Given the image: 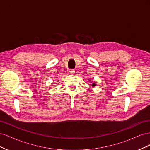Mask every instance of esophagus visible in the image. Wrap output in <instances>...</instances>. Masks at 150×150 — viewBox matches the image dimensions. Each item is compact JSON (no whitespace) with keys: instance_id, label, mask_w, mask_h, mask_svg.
Masks as SVG:
<instances>
[{"instance_id":"34e87169","label":"esophagus","mask_w":150,"mask_h":150,"mask_svg":"<svg viewBox=\"0 0 150 150\" xmlns=\"http://www.w3.org/2000/svg\"><path fill=\"white\" fill-rule=\"evenodd\" d=\"M74 72H75V71H74V69H71V70L69 71V73H70L71 74H74Z\"/></svg>"}]
</instances>
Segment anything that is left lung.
<instances>
[{"mask_svg":"<svg viewBox=\"0 0 150 150\" xmlns=\"http://www.w3.org/2000/svg\"><path fill=\"white\" fill-rule=\"evenodd\" d=\"M88 80H89V83L91 84V83H90V81H91V79H88ZM91 85L92 86V87H93V88H94L95 87V86H96V83H95V81H93V82L91 83Z\"/></svg>","mask_w":150,"mask_h":150,"instance_id":"1","label":"left lung"}]
</instances>
